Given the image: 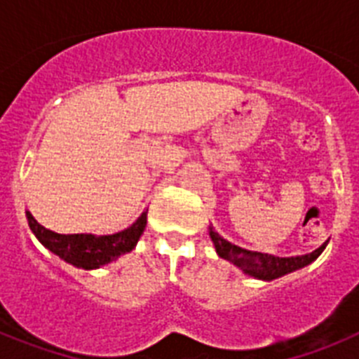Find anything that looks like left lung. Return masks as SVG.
<instances>
[{"label": "left lung", "mask_w": 359, "mask_h": 359, "mask_svg": "<svg viewBox=\"0 0 359 359\" xmlns=\"http://www.w3.org/2000/svg\"><path fill=\"white\" fill-rule=\"evenodd\" d=\"M210 239L215 246V252L221 259L231 262L233 266L243 271V273L250 275L253 278H261V280H273V278L287 275L294 269H300L304 266L311 264L315 261L316 257L325 250L327 243H323L320 248L315 252L306 253V255H297V257H275L269 253H259V252H250L241 246L231 244L230 241L223 239L219 236L217 231L212 230L210 226Z\"/></svg>", "instance_id": "obj_1"}]
</instances>
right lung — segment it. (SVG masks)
<instances>
[{
    "label": "right lung",
    "instance_id": "1",
    "mask_svg": "<svg viewBox=\"0 0 359 359\" xmlns=\"http://www.w3.org/2000/svg\"><path fill=\"white\" fill-rule=\"evenodd\" d=\"M28 226L39 239L44 248L55 253L68 264L82 269H97L116 261L120 255L131 252L136 246L147 224V210L126 230L113 236H93V233H55L44 228L27 212Z\"/></svg>",
    "mask_w": 359,
    "mask_h": 359
}]
</instances>
